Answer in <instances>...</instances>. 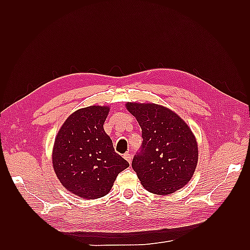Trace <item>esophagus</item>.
Instances as JSON below:
<instances>
[{"label": "esophagus", "instance_id": "obj_1", "mask_svg": "<svg viewBox=\"0 0 250 250\" xmlns=\"http://www.w3.org/2000/svg\"><path fill=\"white\" fill-rule=\"evenodd\" d=\"M124 158L125 159V160L126 161H128L130 164H131V160H132V156L130 155V153L129 152H126V153H125V155H124Z\"/></svg>", "mask_w": 250, "mask_h": 250}]
</instances>
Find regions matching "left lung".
Listing matches in <instances>:
<instances>
[{"instance_id":"obj_1","label":"left lung","mask_w":250,"mask_h":250,"mask_svg":"<svg viewBox=\"0 0 250 250\" xmlns=\"http://www.w3.org/2000/svg\"><path fill=\"white\" fill-rule=\"evenodd\" d=\"M142 128L143 143L132 167L149 192L166 195L183 188L198 163V145L187 124L157 104L126 103Z\"/></svg>"}]
</instances>
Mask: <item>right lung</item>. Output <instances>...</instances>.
I'll list each match as a JSON object with an SVG mask.
<instances>
[{"label": "right lung", "instance_id": "add662e5", "mask_svg": "<svg viewBox=\"0 0 250 250\" xmlns=\"http://www.w3.org/2000/svg\"><path fill=\"white\" fill-rule=\"evenodd\" d=\"M106 106H89L65 120L55 141L52 164L61 184L81 198L99 199L113 187L120 172L129 167L114 149L103 125Z\"/></svg>", "mask_w": 250, "mask_h": 250}]
</instances>
